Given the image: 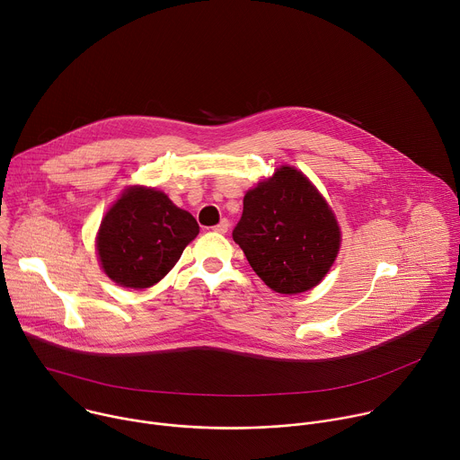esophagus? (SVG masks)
Masks as SVG:
<instances>
[{
  "mask_svg": "<svg viewBox=\"0 0 460 460\" xmlns=\"http://www.w3.org/2000/svg\"><path fill=\"white\" fill-rule=\"evenodd\" d=\"M213 231H215V233H220V234H226V233L229 231V220H226V218H224L218 226H215V227H213Z\"/></svg>",
  "mask_w": 460,
  "mask_h": 460,
  "instance_id": "34e87169",
  "label": "esophagus"
}]
</instances>
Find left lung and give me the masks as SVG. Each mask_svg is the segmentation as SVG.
I'll list each match as a JSON object with an SVG mask.
<instances>
[{
    "label": "left lung",
    "instance_id": "left-lung-1",
    "mask_svg": "<svg viewBox=\"0 0 460 460\" xmlns=\"http://www.w3.org/2000/svg\"><path fill=\"white\" fill-rule=\"evenodd\" d=\"M233 240L268 288L300 295L330 273L342 231L316 185L296 167L280 165L245 192Z\"/></svg>",
    "mask_w": 460,
    "mask_h": 460
}]
</instances>
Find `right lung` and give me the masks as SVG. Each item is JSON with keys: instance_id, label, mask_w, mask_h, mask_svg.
Instances as JSON below:
<instances>
[{"instance_id": "add662e5", "label": "right lung", "mask_w": 460, "mask_h": 460, "mask_svg": "<svg viewBox=\"0 0 460 460\" xmlns=\"http://www.w3.org/2000/svg\"><path fill=\"white\" fill-rule=\"evenodd\" d=\"M200 233L190 213L147 185H127L111 204L96 233L102 271L119 288L158 284Z\"/></svg>"}]
</instances>
